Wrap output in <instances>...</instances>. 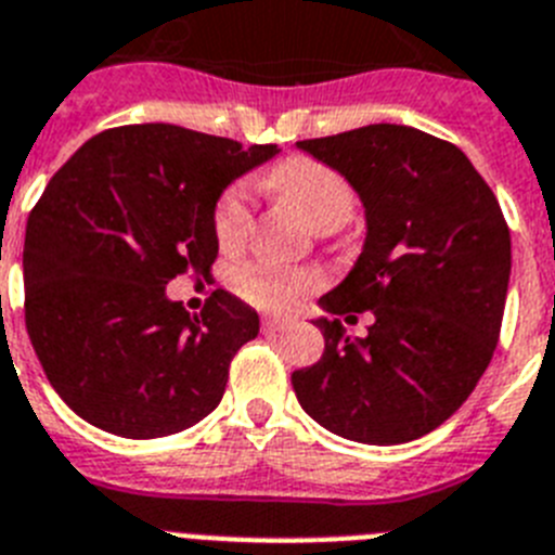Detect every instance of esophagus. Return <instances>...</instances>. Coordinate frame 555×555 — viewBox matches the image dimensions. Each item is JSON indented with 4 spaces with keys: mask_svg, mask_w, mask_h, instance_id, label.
I'll use <instances>...</instances> for the list:
<instances>
[{
    "mask_svg": "<svg viewBox=\"0 0 555 555\" xmlns=\"http://www.w3.org/2000/svg\"><path fill=\"white\" fill-rule=\"evenodd\" d=\"M288 320H283V317H267L263 323H260V328H263V334H281V331L288 328Z\"/></svg>",
    "mask_w": 555,
    "mask_h": 555,
    "instance_id": "1",
    "label": "esophagus"
}]
</instances>
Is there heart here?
<instances>
[{"label":"heart","instance_id":"b5f03b06","mask_svg":"<svg viewBox=\"0 0 555 555\" xmlns=\"http://www.w3.org/2000/svg\"><path fill=\"white\" fill-rule=\"evenodd\" d=\"M272 188L300 212L311 230L343 227L353 212V191L334 168L314 159H288L272 173ZM253 227V193L235 184L216 205V235L221 246H238ZM232 286L260 309H288L302 292L314 286V274L283 272L269 267H241Z\"/></svg>","mask_w":555,"mask_h":555}]
</instances>
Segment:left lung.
<instances>
[{
	"label": "left lung",
	"mask_w": 555,
	"mask_h": 555,
	"mask_svg": "<svg viewBox=\"0 0 555 555\" xmlns=\"http://www.w3.org/2000/svg\"><path fill=\"white\" fill-rule=\"evenodd\" d=\"M297 149L364 207L362 253L320 309L374 311L357 340L317 317L325 350L292 373L297 401L357 443L421 438L472 396L496 348L511 278L503 210L457 145L413 126L373 122Z\"/></svg>",
	"instance_id": "obj_1"
}]
</instances>
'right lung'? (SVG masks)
I'll list each match as a JSON object with an SVG mask.
<instances>
[{
	"instance_id": "obj_1",
	"label": "right lung",
	"mask_w": 555,
	"mask_h": 555,
	"mask_svg": "<svg viewBox=\"0 0 555 555\" xmlns=\"http://www.w3.org/2000/svg\"><path fill=\"white\" fill-rule=\"evenodd\" d=\"M281 154L168 122L83 142L50 179L25 235V323L66 406L103 433L165 438L210 415L258 311L216 288L202 314L170 300L177 274H210L216 205Z\"/></svg>"
}]
</instances>
